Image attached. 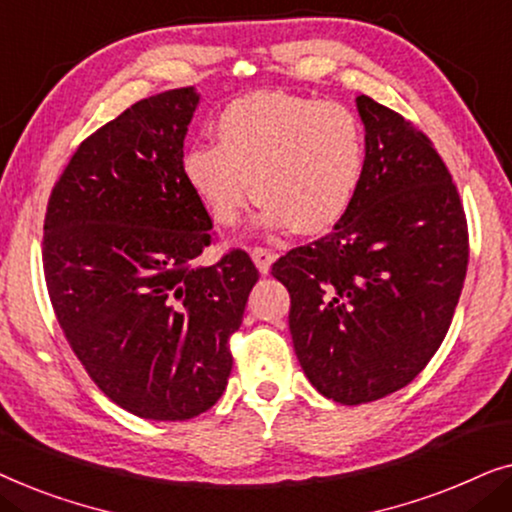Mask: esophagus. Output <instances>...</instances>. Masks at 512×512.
Returning <instances> with one entry per match:
<instances>
[{"instance_id":"34e87169","label":"esophagus","mask_w":512,"mask_h":512,"mask_svg":"<svg viewBox=\"0 0 512 512\" xmlns=\"http://www.w3.org/2000/svg\"><path fill=\"white\" fill-rule=\"evenodd\" d=\"M251 258H254L258 272L268 275L270 265H272V261H275V251L268 247H251Z\"/></svg>"}]
</instances>
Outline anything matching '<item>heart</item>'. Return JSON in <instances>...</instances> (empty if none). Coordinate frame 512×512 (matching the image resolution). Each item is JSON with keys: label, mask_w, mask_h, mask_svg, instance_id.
I'll list each match as a JSON object with an SVG mask.
<instances>
[{"label": "heart", "mask_w": 512, "mask_h": 512, "mask_svg": "<svg viewBox=\"0 0 512 512\" xmlns=\"http://www.w3.org/2000/svg\"><path fill=\"white\" fill-rule=\"evenodd\" d=\"M214 139L191 146L181 172L223 228L240 223L254 186L268 228L326 233L352 207L366 170L363 123L340 102L244 95L216 118Z\"/></svg>", "instance_id": "1"}]
</instances>
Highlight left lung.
Here are the masks:
<instances>
[{"mask_svg": "<svg viewBox=\"0 0 512 512\" xmlns=\"http://www.w3.org/2000/svg\"><path fill=\"white\" fill-rule=\"evenodd\" d=\"M366 170L331 233L272 263L289 289L293 349L319 394L377 401L426 368L452 324L468 268V223L433 142L361 95Z\"/></svg>", "mask_w": 512, "mask_h": 512, "instance_id": "8db88e82", "label": "left lung"}]
</instances>
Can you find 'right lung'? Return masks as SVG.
Masks as SVG:
<instances>
[{
    "instance_id": "obj_1",
    "label": "right lung",
    "mask_w": 512,
    "mask_h": 512,
    "mask_svg": "<svg viewBox=\"0 0 512 512\" xmlns=\"http://www.w3.org/2000/svg\"><path fill=\"white\" fill-rule=\"evenodd\" d=\"M195 107L193 88H174L83 139L48 198L41 242L76 359L104 396L156 422H186L219 401L258 282L244 249L198 261L214 230L181 172Z\"/></svg>"
}]
</instances>
